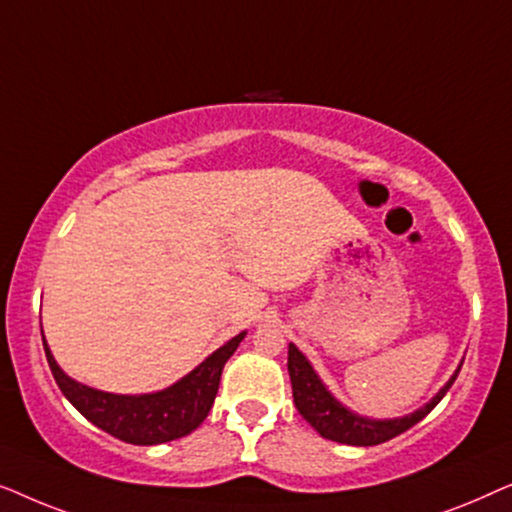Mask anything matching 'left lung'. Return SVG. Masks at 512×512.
<instances>
[{
  "label": "left lung",
  "mask_w": 512,
  "mask_h": 512,
  "mask_svg": "<svg viewBox=\"0 0 512 512\" xmlns=\"http://www.w3.org/2000/svg\"><path fill=\"white\" fill-rule=\"evenodd\" d=\"M461 363L452 373L450 380L438 389V394L433 396L429 403H424L422 408H417L415 412H408V415L403 417L373 419V417H363L359 412L349 410L345 403H340L338 398L328 391L326 384L321 382V377L317 375V370L312 368V363L307 361V356L300 352L293 342H289V377H291V389H293V403H296L298 412L321 438L335 440V443H342V445H354V447H370V445L387 443V440L401 436L403 431H408L410 426L422 422V419L440 403V398L447 394V389L452 387L454 380H457Z\"/></svg>",
  "instance_id": "obj_1"
}]
</instances>
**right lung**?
Listing matches in <instances>:
<instances>
[{"label":"right lung","instance_id":"obj_1","mask_svg":"<svg viewBox=\"0 0 512 512\" xmlns=\"http://www.w3.org/2000/svg\"><path fill=\"white\" fill-rule=\"evenodd\" d=\"M244 335L247 331L230 338L181 380L151 394H111V391L76 382L58 366L44 331H41V340H44L48 366L60 391L88 422L123 443L160 445L188 436L205 422L219 391L223 366L240 347Z\"/></svg>","mask_w":512,"mask_h":512}]
</instances>
